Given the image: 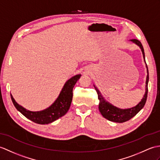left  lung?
I'll return each mask as SVG.
<instances>
[{
  "instance_id": "8db88e82",
  "label": "left lung",
  "mask_w": 160,
  "mask_h": 160,
  "mask_svg": "<svg viewBox=\"0 0 160 160\" xmlns=\"http://www.w3.org/2000/svg\"><path fill=\"white\" fill-rule=\"evenodd\" d=\"M131 42L133 43H136V45H138L140 48L141 49V51L142 52L143 58L144 62L146 63L145 61V56H144V48L142 45V43L140 42L139 40L133 39H131ZM146 68H147V79H146V86H145V93H144L142 99H141V101L137 104L136 106L132 107L131 108H128V109H121L118 108L113 106L111 104L108 102H106L103 98L101 92L94 85V87L95 88L96 91L98 92V99L99 100V110L101 112L102 116L104 117L106 119L109 120L110 121L116 122H123L127 121H129L131 119L132 117H133L135 115L138 113L139 111L142 108L144 107V104H145L147 98V93H148V67L146 64Z\"/></svg>"
}]
</instances>
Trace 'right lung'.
<instances>
[{"mask_svg": "<svg viewBox=\"0 0 160 160\" xmlns=\"http://www.w3.org/2000/svg\"><path fill=\"white\" fill-rule=\"evenodd\" d=\"M80 76V74H78L67 81L57 99L50 106L43 110L37 112L28 110L18 104L12 94L11 98L16 108L29 120L41 125L50 123L68 112L72 101L73 88Z\"/></svg>", "mask_w": 160, "mask_h": 160, "instance_id": "obj_1", "label": "right lung"}]
</instances>
